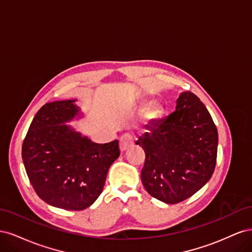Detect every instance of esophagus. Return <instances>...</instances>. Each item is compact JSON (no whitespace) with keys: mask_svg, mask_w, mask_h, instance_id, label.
<instances>
[{"mask_svg":"<svg viewBox=\"0 0 252 252\" xmlns=\"http://www.w3.org/2000/svg\"><path fill=\"white\" fill-rule=\"evenodd\" d=\"M134 136L132 133H125L121 136L120 139V148L122 151H125L128 148L133 146Z\"/></svg>","mask_w":252,"mask_h":252,"instance_id":"1","label":"esophagus"}]
</instances>
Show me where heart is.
Returning <instances> with one entry per match:
<instances>
[{"instance_id":"obj_1","label":"heart","mask_w":252,"mask_h":252,"mask_svg":"<svg viewBox=\"0 0 252 252\" xmlns=\"http://www.w3.org/2000/svg\"><path fill=\"white\" fill-rule=\"evenodd\" d=\"M159 114H161V107H159L158 104H156V103L148 105L144 111V116L147 120L157 119Z\"/></svg>"}]
</instances>
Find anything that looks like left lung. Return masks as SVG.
Masks as SVG:
<instances>
[{"instance_id":"left-lung-1","label":"left lung","mask_w":252,"mask_h":252,"mask_svg":"<svg viewBox=\"0 0 252 252\" xmlns=\"http://www.w3.org/2000/svg\"><path fill=\"white\" fill-rule=\"evenodd\" d=\"M135 142L145 151L141 172L147 192L166 204L193 195L212 177L218 129L205 105L190 91L182 93L175 111L152 121Z\"/></svg>"}]
</instances>
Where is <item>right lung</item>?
<instances>
[{
  "mask_svg": "<svg viewBox=\"0 0 252 252\" xmlns=\"http://www.w3.org/2000/svg\"><path fill=\"white\" fill-rule=\"evenodd\" d=\"M74 102L42 106L22 146L23 163L36 194L66 210H83L94 203L120 156L118 140L97 144L65 124L80 113Z\"/></svg>",
  "mask_w": 252,
  "mask_h": 252,
  "instance_id": "obj_1",
  "label": "right lung"
}]
</instances>
